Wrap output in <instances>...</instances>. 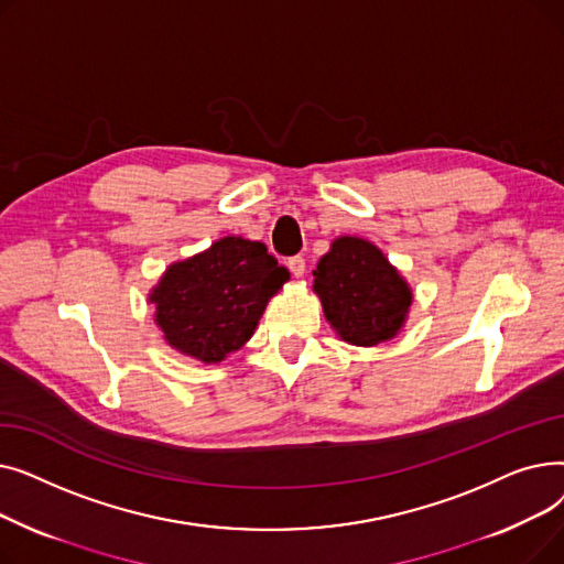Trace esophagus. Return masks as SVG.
<instances>
[{
	"label": "esophagus",
	"mask_w": 564,
	"mask_h": 564,
	"mask_svg": "<svg viewBox=\"0 0 564 564\" xmlns=\"http://www.w3.org/2000/svg\"><path fill=\"white\" fill-rule=\"evenodd\" d=\"M288 267H290V272H292V276H297V279H302V276L306 274V260H304L302 256H292V258L288 260Z\"/></svg>",
	"instance_id": "obj_1"
}]
</instances>
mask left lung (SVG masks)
<instances>
[{
	"label": "left lung",
	"instance_id": "8db88e82",
	"mask_svg": "<svg viewBox=\"0 0 564 564\" xmlns=\"http://www.w3.org/2000/svg\"><path fill=\"white\" fill-rule=\"evenodd\" d=\"M313 292L336 336L357 347L393 340L413 302L398 267L359 235L336 237L313 270Z\"/></svg>",
	"mask_w": 564,
	"mask_h": 564
}]
</instances>
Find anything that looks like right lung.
I'll return each mask as SVG.
<instances>
[{"label":"right lung","mask_w":564,"mask_h":564,"mask_svg":"<svg viewBox=\"0 0 564 564\" xmlns=\"http://www.w3.org/2000/svg\"><path fill=\"white\" fill-rule=\"evenodd\" d=\"M290 272L262 242L228 235L171 262L148 302L164 343L183 357L219 364L247 345Z\"/></svg>","instance_id":"right-lung-1"}]
</instances>
